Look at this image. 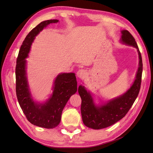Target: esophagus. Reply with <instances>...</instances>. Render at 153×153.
<instances>
[{
    "label": "esophagus",
    "mask_w": 153,
    "mask_h": 153,
    "mask_svg": "<svg viewBox=\"0 0 153 153\" xmlns=\"http://www.w3.org/2000/svg\"><path fill=\"white\" fill-rule=\"evenodd\" d=\"M86 76V72L84 69H79L77 72V76L79 78H83Z\"/></svg>",
    "instance_id": "34e87169"
}]
</instances>
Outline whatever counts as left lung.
<instances>
[{
    "mask_svg": "<svg viewBox=\"0 0 153 153\" xmlns=\"http://www.w3.org/2000/svg\"><path fill=\"white\" fill-rule=\"evenodd\" d=\"M121 42L137 49L139 55V67L136 78L130 89L120 97L109 100L99 106L95 105L89 92L79 85L78 92L81 96V115L84 124L94 130H100L115 124L123 118L133 105L139 94L143 72L141 54L134 37L128 30L122 31Z\"/></svg>",
    "mask_w": 153,
    "mask_h": 153,
    "instance_id": "obj_1",
    "label": "left lung"
}]
</instances>
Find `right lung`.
Returning a JSON list of instances; mask_svg holds the SVG:
<instances>
[{
	"mask_svg": "<svg viewBox=\"0 0 153 153\" xmlns=\"http://www.w3.org/2000/svg\"><path fill=\"white\" fill-rule=\"evenodd\" d=\"M58 20H48L32 29L24 39L19 53L15 68L16 94L19 105L28 121L34 125L45 128L57 126L62 111L72 95L77 90L74 73H61L56 77L53 94L45 103H37L31 98L26 76V60L35 36L48 25Z\"/></svg>",
	"mask_w": 153,
	"mask_h": 153,
	"instance_id": "add662e5",
	"label": "right lung"
}]
</instances>
